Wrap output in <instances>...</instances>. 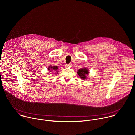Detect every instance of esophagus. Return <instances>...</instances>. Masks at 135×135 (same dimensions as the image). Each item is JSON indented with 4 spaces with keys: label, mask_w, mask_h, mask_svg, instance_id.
Returning a JSON list of instances; mask_svg holds the SVG:
<instances>
[{
    "label": "esophagus",
    "mask_w": 135,
    "mask_h": 135,
    "mask_svg": "<svg viewBox=\"0 0 135 135\" xmlns=\"http://www.w3.org/2000/svg\"><path fill=\"white\" fill-rule=\"evenodd\" d=\"M66 67H71L72 66V64L71 63H70V64H66Z\"/></svg>",
    "instance_id": "34e87169"
}]
</instances>
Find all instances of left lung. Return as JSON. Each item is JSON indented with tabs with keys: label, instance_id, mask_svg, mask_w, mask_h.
<instances>
[{
	"label": "left lung",
	"instance_id": "obj_1",
	"mask_svg": "<svg viewBox=\"0 0 135 135\" xmlns=\"http://www.w3.org/2000/svg\"><path fill=\"white\" fill-rule=\"evenodd\" d=\"M89 73V71L88 70V68H83L78 70L77 74L78 75L79 77L81 78L83 80H85L87 78V76L88 75Z\"/></svg>",
	"mask_w": 135,
	"mask_h": 135
}]
</instances>
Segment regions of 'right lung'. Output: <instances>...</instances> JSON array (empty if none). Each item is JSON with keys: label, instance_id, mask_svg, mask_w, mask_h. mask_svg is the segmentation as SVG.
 I'll use <instances>...</instances> for the list:
<instances>
[{"label": "right lung", "instance_id": "obj_1", "mask_svg": "<svg viewBox=\"0 0 135 135\" xmlns=\"http://www.w3.org/2000/svg\"><path fill=\"white\" fill-rule=\"evenodd\" d=\"M58 69V66H55V65H54V66H52V65H50V66L48 67V71H56ZM58 72H57V73H58Z\"/></svg>", "mask_w": 135, "mask_h": 135}]
</instances>
